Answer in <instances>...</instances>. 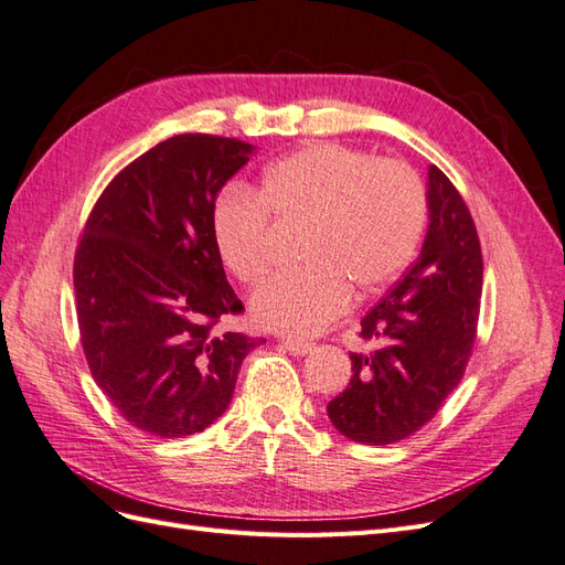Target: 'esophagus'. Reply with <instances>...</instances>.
<instances>
[{
	"label": "esophagus",
	"instance_id": "34e87169",
	"mask_svg": "<svg viewBox=\"0 0 565 565\" xmlns=\"http://www.w3.org/2000/svg\"><path fill=\"white\" fill-rule=\"evenodd\" d=\"M282 347L292 355H306L313 349L309 341H297V339H282Z\"/></svg>",
	"mask_w": 565,
	"mask_h": 565
}]
</instances>
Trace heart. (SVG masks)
Segmentation results:
<instances>
[{"label":"heart","instance_id":"obj_1","mask_svg":"<svg viewBox=\"0 0 565 565\" xmlns=\"http://www.w3.org/2000/svg\"><path fill=\"white\" fill-rule=\"evenodd\" d=\"M306 226L299 262L252 297V318L266 330L311 337L358 295H372L413 259L426 224L422 181L407 164L374 160L337 143H313L273 162L259 195L231 188L212 210V233L226 268L243 285L270 266L273 224Z\"/></svg>","mask_w":565,"mask_h":565}]
</instances>
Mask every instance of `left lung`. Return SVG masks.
I'll return each instance as SVG.
<instances>
[{"instance_id": "8db88e82", "label": "left lung", "mask_w": 565, "mask_h": 565, "mask_svg": "<svg viewBox=\"0 0 565 565\" xmlns=\"http://www.w3.org/2000/svg\"><path fill=\"white\" fill-rule=\"evenodd\" d=\"M426 188L429 231L417 262L361 320L377 349L351 353V382L328 405L334 429L365 446H391L431 422L476 341L483 256L473 218L436 164Z\"/></svg>"}]
</instances>
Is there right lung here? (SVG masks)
Listing matches in <instances>:
<instances>
[{"instance_id": "add662e5", "label": "right lung", "mask_w": 565, "mask_h": 565, "mask_svg": "<svg viewBox=\"0 0 565 565\" xmlns=\"http://www.w3.org/2000/svg\"><path fill=\"white\" fill-rule=\"evenodd\" d=\"M254 146L179 134L119 172L75 252V301L92 377L131 426L160 438L207 429L266 339L216 334L243 301L226 280L212 210Z\"/></svg>"}]
</instances>
